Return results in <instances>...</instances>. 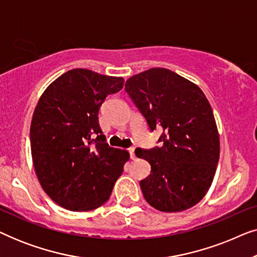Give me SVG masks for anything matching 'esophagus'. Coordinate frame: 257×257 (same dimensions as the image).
I'll use <instances>...</instances> for the list:
<instances>
[{
    "instance_id": "obj_1",
    "label": "esophagus",
    "mask_w": 257,
    "mask_h": 257,
    "mask_svg": "<svg viewBox=\"0 0 257 257\" xmlns=\"http://www.w3.org/2000/svg\"><path fill=\"white\" fill-rule=\"evenodd\" d=\"M128 151H130V157H131V159H136V154H135V147H131V149H130Z\"/></svg>"
}]
</instances>
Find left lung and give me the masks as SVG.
<instances>
[{
	"label": "left lung",
	"mask_w": 257,
	"mask_h": 257,
	"mask_svg": "<svg viewBox=\"0 0 257 257\" xmlns=\"http://www.w3.org/2000/svg\"><path fill=\"white\" fill-rule=\"evenodd\" d=\"M125 90L151 131L164 130L163 146L136 150V156L151 165L150 177L140 181L144 198L166 213L195 206L208 192L220 157L219 132L205 93L164 68L132 76Z\"/></svg>",
	"instance_id": "8db88e82"
}]
</instances>
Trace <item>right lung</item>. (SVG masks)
I'll use <instances>...</instances> for the list:
<instances>
[{
  "label": "right lung",
  "instance_id": "right-lung-1",
  "mask_svg": "<svg viewBox=\"0 0 257 257\" xmlns=\"http://www.w3.org/2000/svg\"><path fill=\"white\" fill-rule=\"evenodd\" d=\"M124 86L121 77L72 69L49 85L30 126L31 157L38 181L51 200L72 212L104 205L130 159L110 147L98 121L107 94Z\"/></svg>",
  "mask_w": 257,
  "mask_h": 257
}]
</instances>
